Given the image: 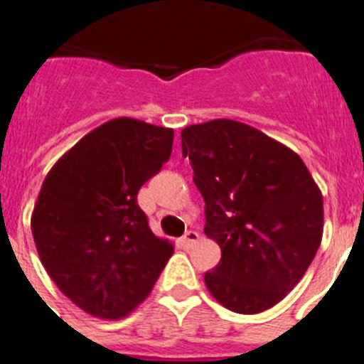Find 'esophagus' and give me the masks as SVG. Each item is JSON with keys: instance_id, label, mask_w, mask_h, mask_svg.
Instances as JSON below:
<instances>
[{"instance_id": "obj_1", "label": "esophagus", "mask_w": 364, "mask_h": 364, "mask_svg": "<svg viewBox=\"0 0 364 364\" xmlns=\"http://www.w3.org/2000/svg\"><path fill=\"white\" fill-rule=\"evenodd\" d=\"M198 239H200L198 232H195V230H189V232H186V234H184V237L180 239V243H182V247L189 248V247H193Z\"/></svg>"}]
</instances>
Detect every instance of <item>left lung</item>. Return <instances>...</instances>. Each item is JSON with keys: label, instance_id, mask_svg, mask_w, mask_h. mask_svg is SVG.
Wrapping results in <instances>:
<instances>
[{"label": "left lung", "instance_id": "obj_1", "mask_svg": "<svg viewBox=\"0 0 364 364\" xmlns=\"http://www.w3.org/2000/svg\"><path fill=\"white\" fill-rule=\"evenodd\" d=\"M180 136L206 203L204 234L220 247L208 291L241 315L271 309L321 247V189L296 152L250 125L213 119Z\"/></svg>", "mask_w": 364, "mask_h": 364}]
</instances>
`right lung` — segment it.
Wrapping results in <instances>:
<instances>
[{
	"instance_id": "1",
	"label": "right lung",
	"mask_w": 364,
	"mask_h": 364,
	"mask_svg": "<svg viewBox=\"0 0 364 364\" xmlns=\"http://www.w3.org/2000/svg\"><path fill=\"white\" fill-rule=\"evenodd\" d=\"M173 129L117 117L51 167L31 217L40 262L88 315L123 318L151 293L173 245L149 228L138 191L173 151Z\"/></svg>"
}]
</instances>
